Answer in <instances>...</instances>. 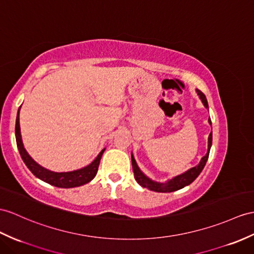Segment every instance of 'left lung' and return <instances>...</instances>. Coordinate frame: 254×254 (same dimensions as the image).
<instances>
[{
  "label": "left lung",
  "mask_w": 254,
  "mask_h": 254,
  "mask_svg": "<svg viewBox=\"0 0 254 254\" xmlns=\"http://www.w3.org/2000/svg\"><path fill=\"white\" fill-rule=\"evenodd\" d=\"M197 95H198L199 99L201 100L203 107L206 109H209L208 106V101L206 96L202 94V92L198 89H196ZM208 123L211 125V120H208ZM212 145V131L210 132L209 137H208V150H207V154L203 156L198 165H196L193 168H190L189 170H187L185 172L181 175H178L176 177H174L170 180L166 181V182H157L152 180L151 178H148L146 175H144L143 172L141 171V169L139 168V166L135 162V159L133 157V154L131 152V164H132V169H133V174H134V179L142 188L148 189L154 191H158V193H170V191H175L178 190H181L187 185H190L191 182H193L195 179L200 175V172L202 171L203 167H205L208 157H209V153H210V148H211Z\"/></svg>",
  "instance_id": "obj_1"
}]
</instances>
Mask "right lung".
I'll use <instances>...</instances> for the list:
<instances>
[{
  "instance_id": "1",
  "label": "right lung",
  "mask_w": 254,
  "mask_h": 254,
  "mask_svg": "<svg viewBox=\"0 0 254 254\" xmlns=\"http://www.w3.org/2000/svg\"><path fill=\"white\" fill-rule=\"evenodd\" d=\"M21 108V107H20ZM20 108L18 109L17 119H16V127H15V135H16V142L17 147L19 150L20 156L23 160V163L29 168V170L32 174L39 178L40 180L44 181L48 184L54 185V187L61 188V189H70V188H76L84 185L86 183L90 182L94 179L98 172V167L100 164V159L103 152L106 151V148L98 154V156L92 160V162L83 168L73 170V171H64V172H57L49 170L45 167L41 166L35 160L29 155V153L26 151V148L23 146L22 139H21V132H20V125H19V112Z\"/></svg>"
}]
</instances>
